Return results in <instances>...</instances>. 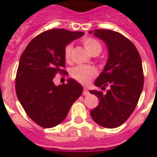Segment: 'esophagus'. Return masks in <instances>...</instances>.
<instances>
[{"mask_svg":"<svg viewBox=\"0 0 157 157\" xmlns=\"http://www.w3.org/2000/svg\"><path fill=\"white\" fill-rule=\"evenodd\" d=\"M89 94H90V92L88 91V90L86 88H84V90H83V94L84 95H89Z\"/></svg>","mask_w":157,"mask_h":157,"instance_id":"obj_1","label":"esophagus"}]
</instances>
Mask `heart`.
<instances>
[{
    "mask_svg": "<svg viewBox=\"0 0 157 157\" xmlns=\"http://www.w3.org/2000/svg\"><path fill=\"white\" fill-rule=\"evenodd\" d=\"M84 47L92 56L94 54L98 55L102 50V45L98 40L91 37L85 38L82 40ZM72 51V45L69 44L64 49V58L66 61H70ZM97 75L95 67L91 66H77L74 67L71 71V76L76 81L84 85L89 84L90 81Z\"/></svg>",
    "mask_w": 157,
    "mask_h": 157,
    "instance_id": "obj_1",
    "label": "heart"
}]
</instances>
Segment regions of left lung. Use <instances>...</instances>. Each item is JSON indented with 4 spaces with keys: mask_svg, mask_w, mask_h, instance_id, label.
I'll use <instances>...</instances> for the list:
<instances>
[{
    "mask_svg": "<svg viewBox=\"0 0 157 157\" xmlns=\"http://www.w3.org/2000/svg\"><path fill=\"white\" fill-rule=\"evenodd\" d=\"M106 44L108 58L103 71L94 81L107 93L90 90L99 104L90 111L91 117L101 126L113 129L121 125L136 107L144 88V71L139 51L121 33L111 30L90 31Z\"/></svg>",
    "mask_w": 157,
    "mask_h": 157,
    "instance_id": "obj_1",
    "label": "left lung"
}]
</instances>
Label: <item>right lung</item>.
Instances as JSON below:
<instances>
[{"mask_svg":"<svg viewBox=\"0 0 157 157\" xmlns=\"http://www.w3.org/2000/svg\"><path fill=\"white\" fill-rule=\"evenodd\" d=\"M82 32L63 28L45 31L33 38L21 55L15 80L16 94L28 116L44 128L60 124L83 87L74 79L55 86L57 72L65 71L64 49Z\"/></svg>","mask_w":157,"mask_h":157,"instance_id":"1","label":"right lung"}]
</instances>
